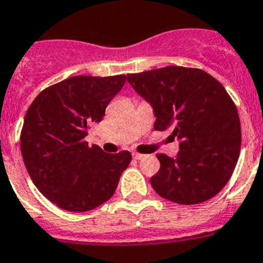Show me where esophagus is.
Listing matches in <instances>:
<instances>
[{
	"mask_svg": "<svg viewBox=\"0 0 263 263\" xmlns=\"http://www.w3.org/2000/svg\"><path fill=\"white\" fill-rule=\"evenodd\" d=\"M144 156H146V155H143V154H139V153H134L133 154V158L136 159V160H141V159H143Z\"/></svg>",
	"mask_w": 263,
	"mask_h": 263,
	"instance_id": "1",
	"label": "esophagus"
}]
</instances>
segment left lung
<instances>
[{
  "instance_id": "obj_1",
  "label": "left lung",
  "mask_w": 263,
  "mask_h": 263,
  "mask_svg": "<svg viewBox=\"0 0 263 263\" xmlns=\"http://www.w3.org/2000/svg\"><path fill=\"white\" fill-rule=\"evenodd\" d=\"M148 102L155 130L173 127L180 141L176 158L158 154L160 170L151 177L159 196L180 204L213 198L232 176L241 146L237 108L219 81L194 67L165 66L127 74Z\"/></svg>"
}]
</instances>
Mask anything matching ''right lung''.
<instances>
[{
    "mask_svg": "<svg viewBox=\"0 0 263 263\" xmlns=\"http://www.w3.org/2000/svg\"><path fill=\"white\" fill-rule=\"evenodd\" d=\"M126 76H77L39 93L27 109L21 133V151L31 180L43 196L67 211L92 210L110 198L132 154H107L84 141L92 122Z\"/></svg>",
    "mask_w": 263,
    "mask_h": 263,
    "instance_id": "1",
    "label": "right lung"
}]
</instances>
